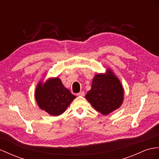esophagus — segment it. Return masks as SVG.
Wrapping results in <instances>:
<instances>
[{
  "label": "esophagus",
  "instance_id": "esophagus-1",
  "mask_svg": "<svg viewBox=\"0 0 159 159\" xmlns=\"http://www.w3.org/2000/svg\"><path fill=\"white\" fill-rule=\"evenodd\" d=\"M77 96H85V92H79L78 94H77Z\"/></svg>",
  "mask_w": 159,
  "mask_h": 159
}]
</instances>
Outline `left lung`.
<instances>
[{"instance_id": "8db88e82", "label": "left lung", "mask_w": 159, "mask_h": 159, "mask_svg": "<svg viewBox=\"0 0 159 159\" xmlns=\"http://www.w3.org/2000/svg\"><path fill=\"white\" fill-rule=\"evenodd\" d=\"M85 98L96 111L107 115L121 106L124 90L113 70L108 68L105 73L95 75Z\"/></svg>"}]
</instances>
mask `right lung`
Returning <instances> with one entry per match:
<instances>
[{
    "instance_id": "1",
    "label": "right lung",
    "mask_w": 159,
    "mask_h": 159,
    "mask_svg": "<svg viewBox=\"0 0 159 159\" xmlns=\"http://www.w3.org/2000/svg\"><path fill=\"white\" fill-rule=\"evenodd\" d=\"M75 98L58 77H50L44 82L40 80L35 90L38 107L52 116L63 114Z\"/></svg>"
}]
</instances>
